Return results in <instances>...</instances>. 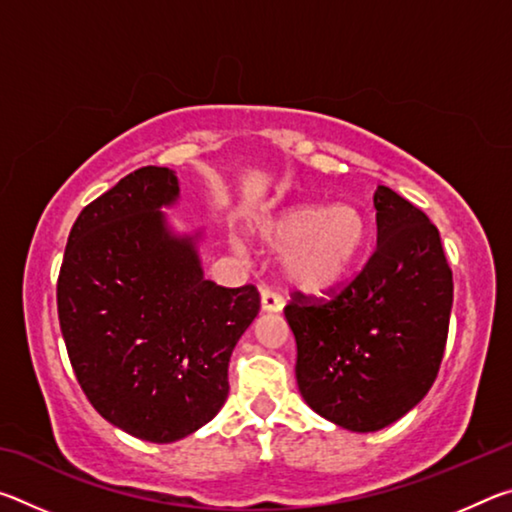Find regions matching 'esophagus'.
<instances>
[{"label":"esophagus","mask_w":512,"mask_h":512,"mask_svg":"<svg viewBox=\"0 0 512 512\" xmlns=\"http://www.w3.org/2000/svg\"><path fill=\"white\" fill-rule=\"evenodd\" d=\"M282 307L284 302L275 291L262 289V311H266V314H277V311H282Z\"/></svg>","instance_id":"1"}]
</instances>
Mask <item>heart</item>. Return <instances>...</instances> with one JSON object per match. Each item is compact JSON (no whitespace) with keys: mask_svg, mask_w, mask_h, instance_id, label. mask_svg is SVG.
Wrapping results in <instances>:
<instances>
[{"mask_svg":"<svg viewBox=\"0 0 512 512\" xmlns=\"http://www.w3.org/2000/svg\"><path fill=\"white\" fill-rule=\"evenodd\" d=\"M255 239L268 253L284 255L291 289L323 293L343 282L366 244V221L354 205H296L255 223Z\"/></svg>","mask_w":512,"mask_h":512,"instance_id":"obj_1","label":"heart"}]
</instances>
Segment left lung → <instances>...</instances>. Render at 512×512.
I'll list each match as a JSON object with an SVG mask.
<instances>
[{"label": "left lung", "instance_id": "1", "mask_svg": "<svg viewBox=\"0 0 512 512\" xmlns=\"http://www.w3.org/2000/svg\"><path fill=\"white\" fill-rule=\"evenodd\" d=\"M372 203L377 248L363 271L329 302L298 293L284 307L302 400L357 433L388 427L429 393L454 300L452 268L427 214L384 185Z\"/></svg>", "mask_w": 512, "mask_h": 512}]
</instances>
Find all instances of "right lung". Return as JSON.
<instances>
[{"instance_id":"right-lung-1","label":"right lung","mask_w":512,"mask_h":512,"mask_svg":"<svg viewBox=\"0 0 512 512\" xmlns=\"http://www.w3.org/2000/svg\"><path fill=\"white\" fill-rule=\"evenodd\" d=\"M176 171L142 167L92 201L69 232L58 275V320L76 379L117 429L176 443L228 400V363L259 311L253 284L205 280L198 241L164 207Z\"/></svg>"}]
</instances>
